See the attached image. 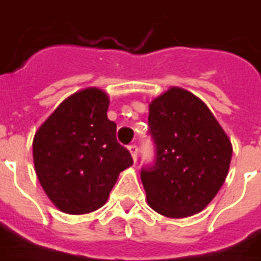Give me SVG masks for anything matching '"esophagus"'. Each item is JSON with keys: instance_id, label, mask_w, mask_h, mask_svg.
<instances>
[{"instance_id": "34e87169", "label": "esophagus", "mask_w": 261, "mask_h": 261, "mask_svg": "<svg viewBox=\"0 0 261 261\" xmlns=\"http://www.w3.org/2000/svg\"><path fill=\"white\" fill-rule=\"evenodd\" d=\"M128 151H130L131 156H133V160L136 161L137 160V152H138V148H137L136 144H131V145H128Z\"/></svg>"}]
</instances>
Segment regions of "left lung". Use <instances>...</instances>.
I'll return each mask as SVG.
<instances>
[{"label": "left lung", "instance_id": "left-lung-1", "mask_svg": "<svg viewBox=\"0 0 261 261\" xmlns=\"http://www.w3.org/2000/svg\"><path fill=\"white\" fill-rule=\"evenodd\" d=\"M148 125L156 148L155 165L141 169L149 207L171 219L199 213L227 176L230 138L209 107L181 87L151 100Z\"/></svg>", "mask_w": 261, "mask_h": 261}]
</instances>
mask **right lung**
Here are the masks:
<instances>
[{
    "mask_svg": "<svg viewBox=\"0 0 261 261\" xmlns=\"http://www.w3.org/2000/svg\"><path fill=\"white\" fill-rule=\"evenodd\" d=\"M110 99L97 87L70 94L38 128L32 141L41 187L59 211L85 215L107 202L128 149L117 143V125L107 118Z\"/></svg>",
    "mask_w": 261,
    "mask_h": 261,
    "instance_id": "add662e5",
    "label": "right lung"
}]
</instances>
